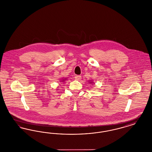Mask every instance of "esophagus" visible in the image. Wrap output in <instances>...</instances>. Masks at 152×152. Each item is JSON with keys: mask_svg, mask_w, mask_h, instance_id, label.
I'll return each instance as SVG.
<instances>
[{"mask_svg": "<svg viewBox=\"0 0 152 152\" xmlns=\"http://www.w3.org/2000/svg\"><path fill=\"white\" fill-rule=\"evenodd\" d=\"M75 79L76 80H80L81 79V76H79V75H76V76H75Z\"/></svg>", "mask_w": 152, "mask_h": 152, "instance_id": "1", "label": "esophagus"}]
</instances>
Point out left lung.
Returning a JSON list of instances; mask_svg holds the SVG:
<instances>
[{
	"instance_id": "8db88e82",
	"label": "left lung",
	"mask_w": 152,
	"mask_h": 152,
	"mask_svg": "<svg viewBox=\"0 0 152 152\" xmlns=\"http://www.w3.org/2000/svg\"><path fill=\"white\" fill-rule=\"evenodd\" d=\"M92 83V82H90V83Z\"/></svg>"
}]
</instances>
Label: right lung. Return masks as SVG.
<instances>
[{"label":"right lung","instance_id":"obj_1","mask_svg":"<svg viewBox=\"0 0 152 152\" xmlns=\"http://www.w3.org/2000/svg\"><path fill=\"white\" fill-rule=\"evenodd\" d=\"M64 80H65V79L62 80H61V81H62V82H64Z\"/></svg>","mask_w":152,"mask_h":152}]
</instances>
